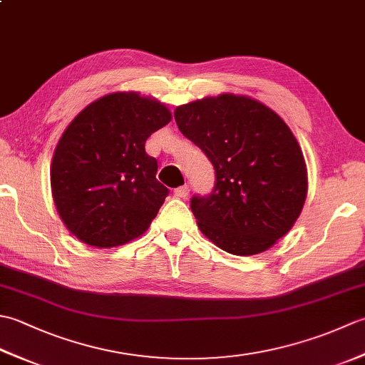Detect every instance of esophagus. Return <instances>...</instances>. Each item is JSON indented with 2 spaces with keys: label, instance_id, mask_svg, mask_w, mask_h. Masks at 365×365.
I'll return each mask as SVG.
<instances>
[{
  "label": "esophagus",
  "instance_id": "1",
  "mask_svg": "<svg viewBox=\"0 0 365 365\" xmlns=\"http://www.w3.org/2000/svg\"><path fill=\"white\" fill-rule=\"evenodd\" d=\"M190 195V187L188 185H183V187H178L174 190L175 197H187Z\"/></svg>",
  "mask_w": 365,
  "mask_h": 365
}]
</instances>
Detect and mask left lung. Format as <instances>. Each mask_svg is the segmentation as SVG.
Returning a JSON list of instances; mask_svg holds the SVG:
<instances>
[{
    "mask_svg": "<svg viewBox=\"0 0 365 365\" xmlns=\"http://www.w3.org/2000/svg\"><path fill=\"white\" fill-rule=\"evenodd\" d=\"M174 118L215 168L213 191L191 199L200 232L229 254L267 251L293 227L307 195L290 128L268 106L234 94L177 106Z\"/></svg>",
    "mask_w": 365,
    "mask_h": 365,
    "instance_id": "obj_1",
    "label": "left lung"
}]
</instances>
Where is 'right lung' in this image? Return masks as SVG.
Masks as SVG:
<instances>
[{"mask_svg":"<svg viewBox=\"0 0 365 365\" xmlns=\"http://www.w3.org/2000/svg\"><path fill=\"white\" fill-rule=\"evenodd\" d=\"M173 114L138 92H114L88 105L54 149L53 200L66 227L96 247L125 245L149 229L169 190L145 153Z\"/></svg>","mask_w":365,"mask_h":365,"instance_id":"1","label":"right lung"}]
</instances>
